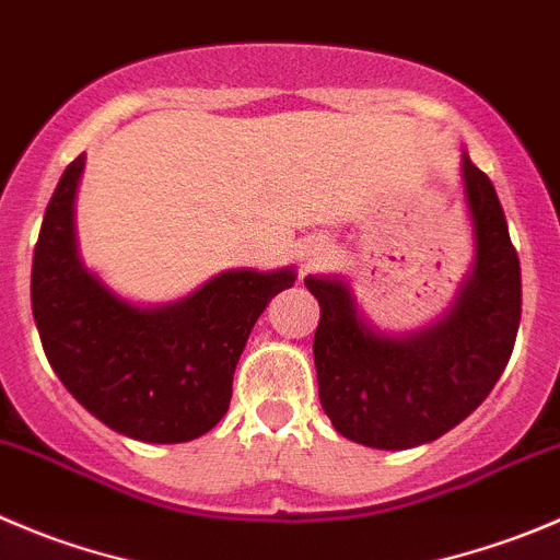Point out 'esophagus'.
I'll list each match as a JSON object with an SVG mask.
<instances>
[{"instance_id": "1", "label": "esophagus", "mask_w": 560, "mask_h": 560, "mask_svg": "<svg viewBox=\"0 0 560 560\" xmlns=\"http://www.w3.org/2000/svg\"><path fill=\"white\" fill-rule=\"evenodd\" d=\"M329 255V244H313L311 253L305 255V269H311V266H318L324 258Z\"/></svg>"}]
</instances>
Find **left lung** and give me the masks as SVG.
<instances>
[{
    "instance_id": "obj_1",
    "label": "left lung",
    "mask_w": 560,
    "mask_h": 560,
    "mask_svg": "<svg viewBox=\"0 0 560 560\" xmlns=\"http://www.w3.org/2000/svg\"><path fill=\"white\" fill-rule=\"evenodd\" d=\"M476 264L445 318L393 338L357 313L338 277H307L322 305L313 360L335 431L382 451L415 448L467 418L503 374L523 313L520 258L492 180L462 156Z\"/></svg>"
}]
</instances>
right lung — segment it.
Here are the masks:
<instances>
[{"instance_id":"add662e5","label":"right lung","mask_w":560,"mask_h":560,"mask_svg":"<svg viewBox=\"0 0 560 560\" xmlns=\"http://www.w3.org/2000/svg\"><path fill=\"white\" fill-rule=\"evenodd\" d=\"M84 153L62 173L32 258V316L51 369L109 429L142 443H189L231 407L233 371L294 269L222 271L186 300L140 307L84 269L73 200Z\"/></svg>"}]
</instances>
